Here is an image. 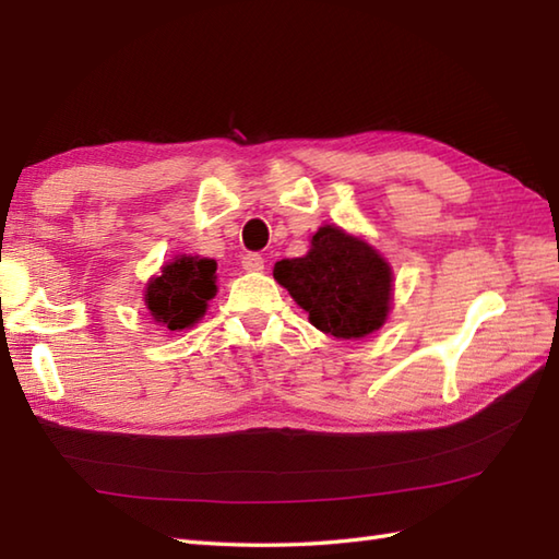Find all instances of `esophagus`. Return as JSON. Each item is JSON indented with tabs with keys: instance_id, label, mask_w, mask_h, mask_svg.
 <instances>
[{
	"instance_id": "obj_1",
	"label": "esophagus",
	"mask_w": 559,
	"mask_h": 559,
	"mask_svg": "<svg viewBox=\"0 0 559 559\" xmlns=\"http://www.w3.org/2000/svg\"><path fill=\"white\" fill-rule=\"evenodd\" d=\"M242 269L245 271H261L264 269V257L257 254V252H249L242 257Z\"/></svg>"
}]
</instances>
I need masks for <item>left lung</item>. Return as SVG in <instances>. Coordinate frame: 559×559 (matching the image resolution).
Segmentation results:
<instances>
[{
    "label": "left lung",
    "instance_id": "obj_1",
    "mask_svg": "<svg viewBox=\"0 0 559 559\" xmlns=\"http://www.w3.org/2000/svg\"><path fill=\"white\" fill-rule=\"evenodd\" d=\"M273 278L310 314L312 326L336 338H362L389 317L391 266L338 225H322L305 257L276 261Z\"/></svg>",
    "mask_w": 559,
    "mask_h": 559
}]
</instances>
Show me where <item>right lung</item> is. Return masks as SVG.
<instances>
[{"label": "right lung", "mask_w": 559, "mask_h": 559, "mask_svg": "<svg viewBox=\"0 0 559 559\" xmlns=\"http://www.w3.org/2000/svg\"><path fill=\"white\" fill-rule=\"evenodd\" d=\"M216 261L177 257L146 286V307L156 322L170 331L194 326L216 295Z\"/></svg>", "instance_id": "1"}]
</instances>
